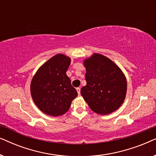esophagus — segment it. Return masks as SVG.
<instances>
[{"mask_svg": "<svg viewBox=\"0 0 156 156\" xmlns=\"http://www.w3.org/2000/svg\"><path fill=\"white\" fill-rule=\"evenodd\" d=\"M80 88H76V91H77V93H78V95H80Z\"/></svg>", "mask_w": 156, "mask_h": 156, "instance_id": "34e87169", "label": "esophagus"}]
</instances>
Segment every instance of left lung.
<instances>
[{"label":"left lung","mask_w":156,"mask_h":156,"mask_svg":"<svg viewBox=\"0 0 156 156\" xmlns=\"http://www.w3.org/2000/svg\"><path fill=\"white\" fill-rule=\"evenodd\" d=\"M86 86L81 94L89 107L98 114L115 112L124 101L127 82L124 74L114 62L94 53L84 61Z\"/></svg>","instance_id":"left-lung-1"}]
</instances>
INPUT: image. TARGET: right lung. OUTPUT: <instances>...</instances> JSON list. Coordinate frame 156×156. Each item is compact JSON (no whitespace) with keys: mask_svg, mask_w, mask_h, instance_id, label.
<instances>
[{"mask_svg":"<svg viewBox=\"0 0 156 156\" xmlns=\"http://www.w3.org/2000/svg\"><path fill=\"white\" fill-rule=\"evenodd\" d=\"M71 59L57 54L44 63L33 77L30 84L32 98L44 114L52 116L63 115L69 110L77 91L71 84L66 72Z\"/></svg>","mask_w":156,"mask_h":156,"instance_id":"1","label":"right lung"}]
</instances>
